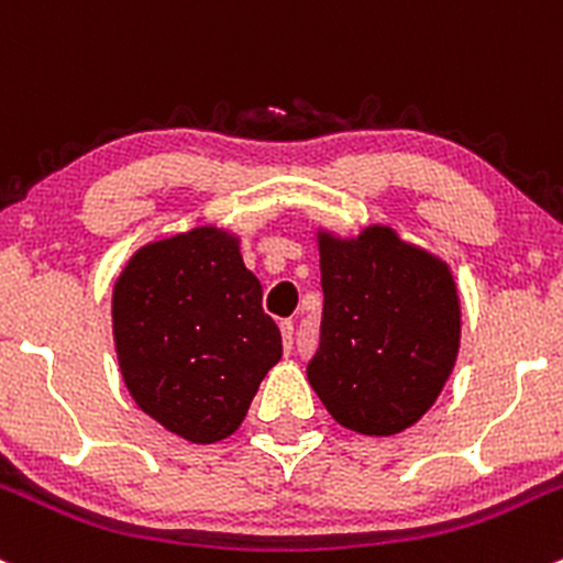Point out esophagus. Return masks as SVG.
<instances>
[{"label":"esophagus","instance_id":"esophagus-1","mask_svg":"<svg viewBox=\"0 0 563 563\" xmlns=\"http://www.w3.org/2000/svg\"><path fill=\"white\" fill-rule=\"evenodd\" d=\"M280 334H283V345H286V351H291L294 347V321H280Z\"/></svg>","mask_w":563,"mask_h":563}]
</instances>
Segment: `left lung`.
Instances as JSON below:
<instances>
[{"label": "left lung", "mask_w": 563, "mask_h": 563, "mask_svg": "<svg viewBox=\"0 0 563 563\" xmlns=\"http://www.w3.org/2000/svg\"><path fill=\"white\" fill-rule=\"evenodd\" d=\"M321 342L307 380L336 423L369 437L416 426L451 377L461 301L448 262L383 223L316 229Z\"/></svg>", "instance_id": "obj_1"}]
</instances>
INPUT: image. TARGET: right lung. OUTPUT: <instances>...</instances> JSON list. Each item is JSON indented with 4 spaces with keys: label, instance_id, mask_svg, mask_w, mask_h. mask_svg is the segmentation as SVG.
Listing matches in <instances>:
<instances>
[{
    "label": "right lung",
    "instance_id": "right-lung-1",
    "mask_svg": "<svg viewBox=\"0 0 563 563\" xmlns=\"http://www.w3.org/2000/svg\"><path fill=\"white\" fill-rule=\"evenodd\" d=\"M240 234L194 227L137 247L112 286V342L137 407L175 437H232L283 356Z\"/></svg>",
    "mask_w": 563,
    "mask_h": 563
}]
</instances>
